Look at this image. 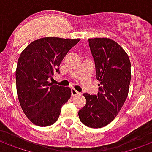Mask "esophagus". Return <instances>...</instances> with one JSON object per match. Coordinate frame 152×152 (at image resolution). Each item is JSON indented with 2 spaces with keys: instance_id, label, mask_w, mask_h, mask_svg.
<instances>
[{
  "instance_id": "1",
  "label": "esophagus",
  "mask_w": 152,
  "mask_h": 152,
  "mask_svg": "<svg viewBox=\"0 0 152 152\" xmlns=\"http://www.w3.org/2000/svg\"><path fill=\"white\" fill-rule=\"evenodd\" d=\"M71 93H72V96H77V95L80 94V92L76 91V89H74V88H72Z\"/></svg>"
}]
</instances>
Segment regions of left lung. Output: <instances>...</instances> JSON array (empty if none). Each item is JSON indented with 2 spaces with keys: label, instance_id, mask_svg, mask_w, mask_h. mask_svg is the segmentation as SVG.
Returning a JSON list of instances; mask_svg holds the SVG:
<instances>
[{
  "label": "left lung",
  "instance_id": "8db88e82",
  "mask_svg": "<svg viewBox=\"0 0 152 152\" xmlns=\"http://www.w3.org/2000/svg\"><path fill=\"white\" fill-rule=\"evenodd\" d=\"M94 58L96 78L99 80L97 95L84 93L87 102L79 111L84 125L100 128L116 117L127 99L131 82V62L127 53L109 38L88 39Z\"/></svg>",
  "mask_w": 152,
  "mask_h": 152
}]
</instances>
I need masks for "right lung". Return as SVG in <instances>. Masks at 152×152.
Here are the masks:
<instances>
[{
	"mask_svg": "<svg viewBox=\"0 0 152 152\" xmlns=\"http://www.w3.org/2000/svg\"><path fill=\"white\" fill-rule=\"evenodd\" d=\"M80 40L40 38L20 53L16 70L17 96L23 112L35 125L53 124L62 106L70 99V88L50 84L48 79L60 73L61 62Z\"/></svg>",
	"mask_w": 152,
	"mask_h": 152,
	"instance_id": "add662e5",
	"label": "right lung"
}]
</instances>
